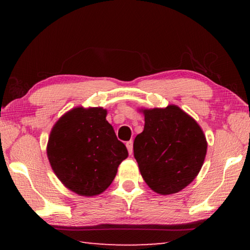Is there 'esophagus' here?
I'll return each mask as SVG.
<instances>
[{
  "mask_svg": "<svg viewBox=\"0 0 250 250\" xmlns=\"http://www.w3.org/2000/svg\"><path fill=\"white\" fill-rule=\"evenodd\" d=\"M125 146H126V149H128V152H129V154L131 155L133 153V142L132 141H128L125 143Z\"/></svg>",
  "mask_w": 250,
  "mask_h": 250,
  "instance_id": "1",
  "label": "esophagus"
}]
</instances>
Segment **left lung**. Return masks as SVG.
I'll list each match as a JSON object with an SVG mask.
<instances>
[{
    "label": "left lung",
    "mask_w": 250,
    "mask_h": 250,
    "mask_svg": "<svg viewBox=\"0 0 250 250\" xmlns=\"http://www.w3.org/2000/svg\"><path fill=\"white\" fill-rule=\"evenodd\" d=\"M142 111L145 129L134 139L133 153L143 180L162 195L180 192L195 179L204 163V132L177 105Z\"/></svg>",
    "instance_id": "obj_1"
}]
</instances>
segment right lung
Returning a JSON list of instances; mask_svg holds the SVG:
<instances>
[{"mask_svg": "<svg viewBox=\"0 0 250 250\" xmlns=\"http://www.w3.org/2000/svg\"><path fill=\"white\" fill-rule=\"evenodd\" d=\"M104 108L77 107L53 126L47 156L62 184L82 196H95L109 188L118 167L128 158L125 146L105 120Z\"/></svg>", "mask_w": 250, "mask_h": 250, "instance_id": "add662e5", "label": "right lung"}]
</instances>
